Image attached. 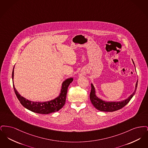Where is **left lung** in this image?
I'll return each instance as SVG.
<instances>
[{
    "label": "left lung",
    "mask_w": 148,
    "mask_h": 148,
    "mask_svg": "<svg viewBox=\"0 0 148 148\" xmlns=\"http://www.w3.org/2000/svg\"><path fill=\"white\" fill-rule=\"evenodd\" d=\"M133 63L134 64L133 60ZM137 86H138V81L136 83L135 89L134 92L130 96H129V98H127V99L121 101H119V102H106V101L102 100L98 98L96 96L95 88H94L93 85L91 84L92 89H91V92L90 94V99L91 102L94 106L97 109H98L100 111L109 112L116 111L118 110H119L120 109L123 108L129 102V101L131 100V99L133 98V97L134 96V95L135 93L136 88H137Z\"/></svg>",
    "instance_id": "8db88e82"
}]
</instances>
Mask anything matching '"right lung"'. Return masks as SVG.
I'll use <instances>...</instances> for the list:
<instances>
[{
	"label": "right lung",
	"instance_id": "add662e5",
	"mask_svg": "<svg viewBox=\"0 0 148 148\" xmlns=\"http://www.w3.org/2000/svg\"><path fill=\"white\" fill-rule=\"evenodd\" d=\"M14 77V68L12 72V79ZM73 78H69L65 80L63 84L61 89V92L58 97L47 102H33L29 101L28 99L24 98L17 92L15 89L13 84L14 92L16 95L17 98L19 100L21 105L29 110L39 114H48L59 111L65 104L66 101V93L69 85L73 82Z\"/></svg>",
	"mask_w": 148,
	"mask_h": 148
}]
</instances>
